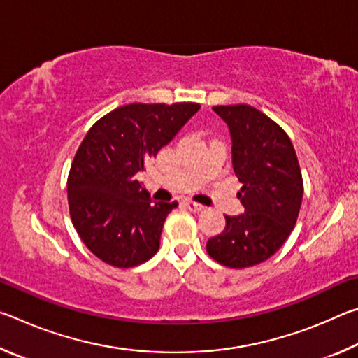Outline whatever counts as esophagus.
Wrapping results in <instances>:
<instances>
[{"label": "esophagus", "instance_id": "obj_1", "mask_svg": "<svg viewBox=\"0 0 358 358\" xmlns=\"http://www.w3.org/2000/svg\"><path fill=\"white\" fill-rule=\"evenodd\" d=\"M185 203H186V207L189 208L191 211H202L205 208L202 203H197V202H194V201H186Z\"/></svg>", "mask_w": 358, "mask_h": 358}]
</instances>
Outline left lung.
<instances>
[{
  "label": "left lung",
  "instance_id": "left-lung-1",
  "mask_svg": "<svg viewBox=\"0 0 358 358\" xmlns=\"http://www.w3.org/2000/svg\"><path fill=\"white\" fill-rule=\"evenodd\" d=\"M213 110L232 136L245 213L226 216V227L207 241V252L229 268H248L273 256L295 227L303 199L299 157L286 131L257 108L235 104Z\"/></svg>",
  "mask_w": 358,
  "mask_h": 358
}]
</instances>
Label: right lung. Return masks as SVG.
<instances>
[{
	"instance_id": "add662e5",
	"label": "right lung",
	"mask_w": 358,
	"mask_h": 358,
	"mask_svg": "<svg viewBox=\"0 0 358 358\" xmlns=\"http://www.w3.org/2000/svg\"><path fill=\"white\" fill-rule=\"evenodd\" d=\"M197 102L121 106L99 118L77 148L68 175L72 224L96 257L117 268L147 262L177 202H151L136 180L196 113Z\"/></svg>"
}]
</instances>
